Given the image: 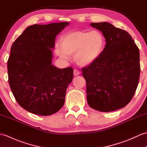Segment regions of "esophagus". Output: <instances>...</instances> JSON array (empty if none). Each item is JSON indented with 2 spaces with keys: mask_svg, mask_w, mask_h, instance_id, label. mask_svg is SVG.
Here are the masks:
<instances>
[{
  "mask_svg": "<svg viewBox=\"0 0 147 147\" xmlns=\"http://www.w3.org/2000/svg\"><path fill=\"white\" fill-rule=\"evenodd\" d=\"M73 73H74V76H78V75H79V74H80V71L77 70V69H74Z\"/></svg>",
  "mask_w": 147,
  "mask_h": 147,
  "instance_id": "esophagus-1",
  "label": "esophagus"
}]
</instances>
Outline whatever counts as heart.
Listing matches in <instances>:
<instances>
[{
	"mask_svg": "<svg viewBox=\"0 0 147 147\" xmlns=\"http://www.w3.org/2000/svg\"><path fill=\"white\" fill-rule=\"evenodd\" d=\"M105 38L101 32L75 31L65 34L61 38V47L55 46V52L63 59L74 55L80 65H88L97 59L104 49Z\"/></svg>",
	"mask_w": 147,
	"mask_h": 147,
	"instance_id": "heart-1",
	"label": "heart"
}]
</instances>
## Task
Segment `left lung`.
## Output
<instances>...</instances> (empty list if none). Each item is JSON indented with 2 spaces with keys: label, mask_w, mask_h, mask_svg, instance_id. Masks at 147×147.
Returning a JSON list of instances; mask_svg holds the SVG:
<instances>
[{
  "label": "left lung",
  "mask_w": 147,
  "mask_h": 147,
  "mask_svg": "<svg viewBox=\"0 0 147 147\" xmlns=\"http://www.w3.org/2000/svg\"><path fill=\"white\" fill-rule=\"evenodd\" d=\"M91 26L102 32L106 44L99 57L82 69L87 102L98 111L117 110L129 104L138 86L139 49L125 30L107 22L92 23Z\"/></svg>",
  "instance_id": "obj_1"
}]
</instances>
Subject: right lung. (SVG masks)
<instances>
[{"instance_id": "obj_1", "label": "right lung", "mask_w": 147, "mask_h": 147, "mask_svg": "<svg viewBox=\"0 0 147 147\" xmlns=\"http://www.w3.org/2000/svg\"><path fill=\"white\" fill-rule=\"evenodd\" d=\"M67 22L28 26L12 43L7 61L8 81L16 100L33 114L50 115L65 102L73 69L52 64L55 37Z\"/></svg>"}]
</instances>
